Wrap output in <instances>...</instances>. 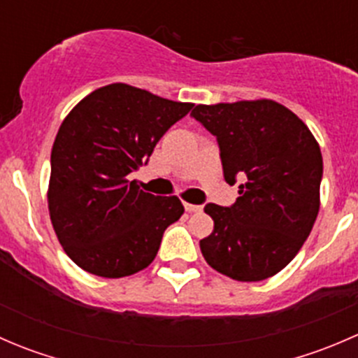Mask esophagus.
<instances>
[{
    "label": "esophagus",
    "instance_id": "obj_1",
    "mask_svg": "<svg viewBox=\"0 0 358 358\" xmlns=\"http://www.w3.org/2000/svg\"><path fill=\"white\" fill-rule=\"evenodd\" d=\"M183 208H185V211L189 213H196V211H201V206H196V204H189V202H183Z\"/></svg>",
    "mask_w": 358,
    "mask_h": 358
}]
</instances>
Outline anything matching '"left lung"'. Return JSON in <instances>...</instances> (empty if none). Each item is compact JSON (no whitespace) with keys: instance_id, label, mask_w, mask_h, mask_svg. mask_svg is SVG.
Listing matches in <instances>:
<instances>
[{"instance_id":"8db88e82","label":"left lung","mask_w":358,"mask_h":358,"mask_svg":"<svg viewBox=\"0 0 358 358\" xmlns=\"http://www.w3.org/2000/svg\"><path fill=\"white\" fill-rule=\"evenodd\" d=\"M192 115L216 136L236 204H208L213 232L199 246L211 268L241 282L279 273L298 255L320 208L322 154L308 126L268 99L196 106Z\"/></svg>"}]
</instances>
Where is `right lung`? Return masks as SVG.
Masks as SVG:
<instances>
[{"instance_id": "add662e5", "label": "right lung", "mask_w": 358, "mask_h": 358, "mask_svg": "<svg viewBox=\"0 0 358 358\" xmlns=\"http://www.w3.org/2000/svg\"><path fill=\"white\" fill-rule=\"evenodd\" d=\"M192 107L112 83L66 115L52 147L48 211L57 239L79 268L119 279L154 262L183 206L176 196L143 192L128 175Z\"/></svg>"}]
</instances>
